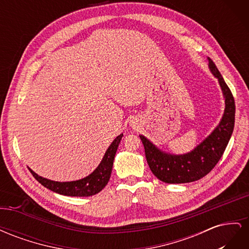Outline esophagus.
<instances>
[{
	"label": "esophagus",
	"mask_w": 249,
	"mask_h": 249,
	"mask_svg": "<svg viewBox=\"0 0 249 249\" xmlns=\"http://www.w3.org/2000/svg\"><path fill=\"white\" fill-rule=\"evenodd\" d=\"M132 125H133V126H136V125H135V123H134V124H132Z\"/></svg>",
	"instance_id": "esophagus-1"
}]
</instances>
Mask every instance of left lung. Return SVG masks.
<instances>
[{"mask_svg":"<svg viewBox=\"0 0 249 249\" xmlns=\"http://www.w3.org/2000/svg\"><path fill=\"white\" fill-rule=\"evenodd\" d=\"M208 61L209 69L217 78L224 97L223 115L213 132L191 152L183 155L163 152L146 137L139 135L150 170L164 183H190L207 176L220 160L232 134L235 125V100L215 63L209 57Z\"/></svg>","mask_w":249,"mask_h":249,"instance_id":"8db88e82","label":"left lung"}]
</instances>
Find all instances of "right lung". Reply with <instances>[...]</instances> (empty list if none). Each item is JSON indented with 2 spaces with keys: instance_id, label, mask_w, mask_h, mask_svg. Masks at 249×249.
Listing matches in <instances>:
<instances>
[{
  "instance_id": "1",
  "label": "right lung",
  "mask_w": 249,
  "mask_h": 249,
  "mask_svg": "<svg viewBox=\"0 0 249 249\" xmlns=\"http://www.w3.org/2000/svg\"><path fill=\"white\" fill-rule=\"evenodd\" d=\"M123 136L124 135L120 134L113 140L99 166L89 176L81 179L71 180V182H56V180H51L38 176L31 168H29V170L42 186L53 192L66 195V196H92L102 191L108 184L112 172L113 161H114L116 150Z\"/></svg>"
}]
</instances>
